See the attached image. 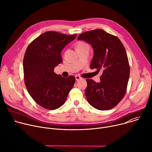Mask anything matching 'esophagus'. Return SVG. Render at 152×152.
<instances>
[{
    "mask_svg": "<svg viewBox=\"0 0 152 152\" xmlns=\"http://www.w3.org/2000/svg\"><path fill=\"white\" fill-rule=\"evenodd\" d=\"M75 79H76V81H78L79 80H80V79H82V77H80V76H78V75H76V76H75Z\"/></svg>",
    "mask_w": 152,
    "mask_h": 152,
    "instance_id": "obj_1",
    "label": "esophagus"
}]
</instances>
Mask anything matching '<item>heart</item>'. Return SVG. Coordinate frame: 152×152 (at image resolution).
<instances>
[{"mask_svg":"<svg viewBox=\"0 0 152 152\" xmlns=\"http://www.w3.org/2000/svg\"><path fill=\"white\" fill-rule=\"evenodd\" d=\"M85 47H88V45L86 44V42H83V41H79L77 42L76 44V49H82L83 48H85Z\"/></svg>","mask_w":152,"mask_h":152,"instance_id":"b5f03b06","label":"heart"}]
</instances>
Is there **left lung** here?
Wrapping results in <instances>:
<instances>
[{
  "label": "left lung",
  "mask_w": 152,
  "mask_h": 152,
  "mask_svg": "<svg viewBox=\"0 0 152 152\" xmlns=\"http://www.w3.org/2000/svg\"><path fill=\"white\" fill-rule=\"evenodd\" d=\"M77 39L88 42L93 48L90 68L102 70L100 82L86 79V99L97 110H111L122 100L127 90L130 66L125 48L117 37L100 29L83 32Z\"/></svg>",
  "instance_id": "left-lung-1"
}]
</instances>
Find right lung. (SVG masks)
<instances>
[{"label": "right lung", "instance_id": "obj_1", "mask_svg": "<svg viewBox=\"0 0 152 152\" xmlns=\"http://www.w3.org/2000/svg\"><path fill=\"white\" fill-rule=\"evenodd\" d=\"M76 36L48 31L34 39L26 49L25 83L33 100L45 109L54 110L64 104L74 85V76L63 77L53 70L62 62V50Z\"/></svg>", "mask_w": 152, "mask_h": 152}]
</instances>
